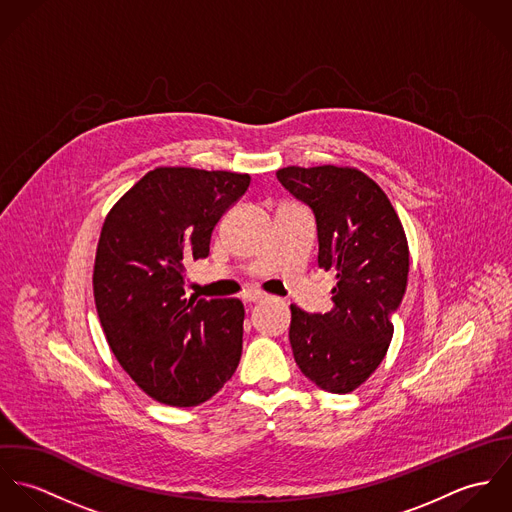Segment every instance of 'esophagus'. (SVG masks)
Wrapping results in <instances>:
<instances>
[{
    "label": "esophagus",
    "mask_w": 512,
    "mask_h": 512,
    "mask_svg": "<svg viewBox=\"0 0 512 512\" xmlns=\"http://www.w3.org/2000/svg\"><path fill=\"white\" fill-rule=\"evenodd\" d=\"M266 297H268V293L258 292V290H248V292L244 293V301H248V303H258V301H262Z\"/></svg>",
    "instance_id": "34e87169"
}]
</instances>
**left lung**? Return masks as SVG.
Listing matches in <instances>:
<instances>
[{"label": "left lung", "instance_id": "left-lung-1", "mask_svg": "<svg viewBox=\"0 0 512 512\" xmlns=\"http://www.w3.org/2000/svg\"><path fill=\"white\" fill-rule=\"evenodd\" d=\"M280 183L313 209L319 268L337 286L327 313L292 309L290 343L299 370L321 390L347 394L390 347L392 311L408 282V240L386 193L357 167H282Z\"/></svg>", "mask_w": 512, "mask_h": 512}]
</instances>
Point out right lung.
<instances>
[{"label": "right lung", "instance_id": "obj_1", "mask_svg": "<svg viewBox=\"0 0 512 512\" xmlns=\"http://www.w3.org/2000/svg\"><path fill=\"white\" fill-rule=\"evenodd\" d=\"M248 173L155 167L106 215L92 288L106 341L153 400L189 408L215 396L242 355L240 299L185 297V266L209 256Z\"/></svg>", "mask_w": 512, "mask_h": 512}]
</instances>
